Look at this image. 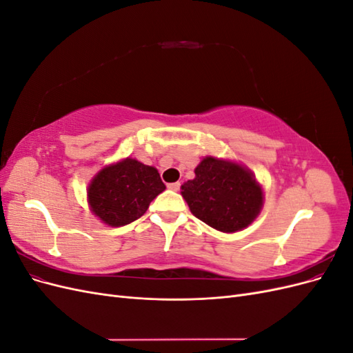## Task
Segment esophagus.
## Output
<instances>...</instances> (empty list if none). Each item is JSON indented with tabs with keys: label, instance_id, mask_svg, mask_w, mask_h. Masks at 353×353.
<instances>
[{
	"label": "esophagus",
	"instance_id": "esophagus-1",
	"mask_svg": "<svg viewBox=\"0 0 353 353\" xmlns=\"http://www.w3.org/2000/svg\"><path fill=\"white\" fill-rule=\"evenodd\" d=\"M179 187H181L179 183H170V184H168V188L172 190V191H178Z\"/></svg>",
	"mask_w": 353,
	"mask_h": 353
}]
</instances>
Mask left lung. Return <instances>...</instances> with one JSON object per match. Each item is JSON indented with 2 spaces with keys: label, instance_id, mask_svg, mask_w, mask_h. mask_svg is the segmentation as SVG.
<instances>
[{
  "label": "left lung",
  "instance_id": "8db88e82",
  "mask_svg": "<svg viewBox=\"0 0 353 353\" xmlns=\"http://www.w3.org/2000/svg\"><path fill=\"white\" fill-rule=\"evenodd\" d=\"M194 174L181 185V194L196 218L222 232L241 231L258 218L263 191L250 169L206 156Z\"/></svg>",
  "mask_w": 353,
  "mask_h": 353
}]
</instances>
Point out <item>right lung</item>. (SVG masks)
<instances>
[{
    "mask_svg": "<svg viewBox=\"0 0 353 353\" xmlns=\"http://www.w3.org/2000/svg\"><path fill=\"white\" fill-rule=\"evenodd\" d=\"M165 188L156 168L126 157L104 166L87 193L95 216L109 227H123L141 218Z\"/></svg>",
    "mask_w": 353,
    "mask_h": 353,
    "instance_id": "1",
    "label": "right lung"
}]
</instances>
